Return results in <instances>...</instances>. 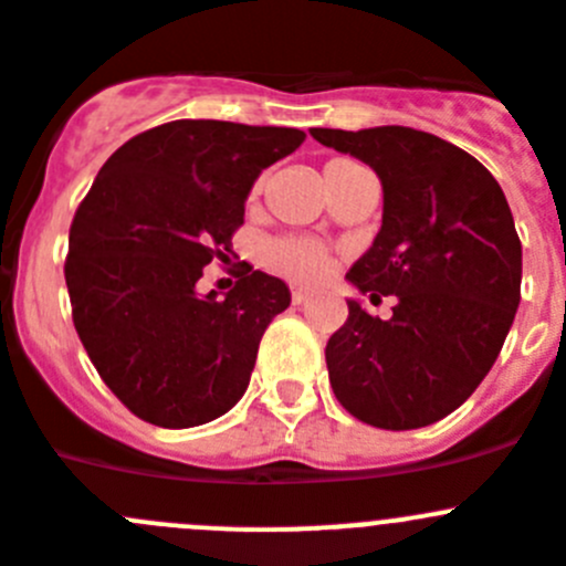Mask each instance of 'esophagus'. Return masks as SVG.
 <instances>
[{
	"label": "esophagus",
	"mask_w": 566,
	"mask_h": 566,
	"mask_svg": "<svg viewBox=\"0 0 566 566\" xmlns=\"http://www.w3.org/2000/svg\"><path fill=\"white\" fill-rule=\"evenodd\" d=\"M308 300V292L305 289H292V303L294 305H303Z\"/></svg>",
	"instance_id": "1"
}]
</instances>
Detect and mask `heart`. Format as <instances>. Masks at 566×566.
I'll use <instances>...</instances> for the list:
<instances>
[{
  "mask_svg": "<svg viewBox=\"0 0 566 566\" xmlns=\"http://www.w3.org/2000/svg\"><path fill=\"white\" fill-rule=\"evenodd\" d=\"M331 163H345V159H331ZM261 185L263 181H255V193L261 190ZM328 249L314 238L289 235L269 241L263 247V266L280 277H286L289 283H300V286H311V283L323 280V274L328 272Z\"/></svg>",
  "mask_w": 566,
  "mask_h": 566,
  "instance_id": "b5f03b06",
  "label": "heart"
}]
</instances>
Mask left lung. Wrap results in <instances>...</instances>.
Masks as SVG:
<instances>
[{
  "instance_id": "1",
  "label": "left lung",
  "mask_w": 566,
  "mask_h": 566,
  "mask_svg": "<svg viewBox=\"0 0 566 566\" xmlns=\"http://www.w3.org/2000/svg\"><path fill=\"white\" fill-rule=\"evenodd\" d=\"M370 165L385 188L381 230L347 280L390 319L347 300L325 345L334 396L378 429H418L460 407L496 361L522 297V243L500 181L458 145L407 126L311 128Z\"/></svg>"
}]
</instances>
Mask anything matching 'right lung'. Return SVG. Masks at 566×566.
Returning a JSON list of instances; mask_svg holds the SVG:
<instances>
[{"label":"right lung","mask_w":566,"mask_h":566,"mask_svg":"<svg viewBox=\"0 0 566 566\" xmlns=\"http://www.w3.org/2000/svg\"><path fill=\"white\" fill-rule=\"evenodd\" d=\"M303 139L300 128L163 123L120 145L77 205L64 263L72 323L143 421L199 427L247 390L263 331L292 294L249 263L224 300L199 297L196 283L232 252L261 170Z\"/></svg>","instance_id":"obj_1"}]
</instances>
